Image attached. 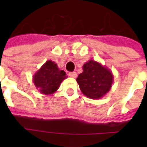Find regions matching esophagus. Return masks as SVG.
I'll use <instances>...</instances> for the list:
<instances>
[{
	"label": "esophagus",
	"mask_w": 147,
	"mask_h": 147,
	"mask_svg": "<svg viewBox=\"0 0 147 147\" xmlns=\"http://www.w3.org/2000/svg\"><path fill=\"white\" fill-rule=\"evenodd\" d=\"M69 76L71 78H76L77 77V73H76V71H71V72H69Z\"/></svg>",
	"instance_id": "esophagus-1"
}]
</instances>
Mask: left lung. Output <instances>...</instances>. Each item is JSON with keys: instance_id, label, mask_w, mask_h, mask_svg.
<instances>
[{"instance_id": "8db88e82", "label": "left lung", "mask_w": 147, "mask_h": 147, "mask_svg": "<svg viewBox=\"0 0 147 147\" xmlns=\"http://www.w3.org/2000/svg\"><path fill=\"white\" fill-rule=\"evenodd\" d=\"M76 79L81 91L91 99H100L111 88L114 76L111 69L93 59L83 65Z\"/></svg>"}]
</instances>
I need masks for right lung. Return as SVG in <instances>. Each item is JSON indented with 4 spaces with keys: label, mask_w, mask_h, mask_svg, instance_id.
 <instances>
[{
    "label": "right lung",
    "mask_w": 147,
    "mask_h": 147,
    "mask_svg": "<svg viewBox=\"0 0 147 147\" xmlns=\"http://www.w3.org/2000/svg\"><path fill=\"white\" fill-rule=\"evenodd\" d=\"M67 78L63 70H60L55 62L48 60L42 65L33 76V81L36 88L43 94L55 93L60 84Z\"/></svg>",
    "instance_id": "obj_1"
}]
</instances>
